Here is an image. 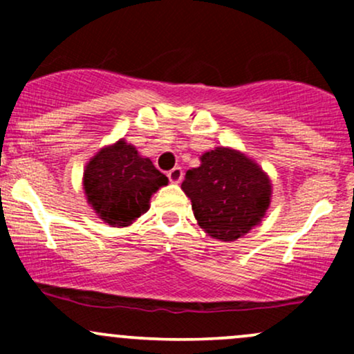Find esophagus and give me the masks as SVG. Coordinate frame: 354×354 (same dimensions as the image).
I'll use <instances>...</instances> for the list:
<instances>
[{
    "label": "esophagus",
    "instance_id": "esophagus-1",
    "mask_svg": "<svg viewBox=\"0 0 354 354\" xmlns=\"http://www.w3.org/2000/svg\"><path fill=\"white\" fill-rule=\"evenodd\" d=\"M168 178H169V181L171 183H181V180H183V169L180 168V166H176V168H173L171 171H168Z\"/></svg>",
    "mask_w": 354,
    "mask_h": 354
}]
</instances>
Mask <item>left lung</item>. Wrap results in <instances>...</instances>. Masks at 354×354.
Segmentation results:
<instances>
[{
	"mask_svg": "<svg viewBox=\"0 0 354 354\" xmlns=\"http://www.w3.org/2000/svg\"><path fill=\"white\" fill-rule=\"evenodd\" d=\"M200 161L186 171L181 189L205 233L236 241L265 218L273 194L270 176L245 153L226 146L203 153Z\"/></svg>",
	"mask_w": 354,
	"mask_h": 354,
	"instance_id": "obj_1",
	"label": "left lung"
}]
</instances>
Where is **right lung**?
<instances>
[{
    "instance_id": "right-lung-1",
    "label": "right lung",
    "mask_w": 354,
    "mask_h": 354,
    "mask_svg": "<svg viewBox=\"0 0 354 354\" xmlns=\"http://www.w3.org/2000/svg\"><path fill=\"white\" fill-rule=\"evenodd\" d=\"M168 178L121 138L103 146L84 166L83 189L88 205L113 228L131 226L149 209V200Z\"/></svg>"
}]
</instances>
